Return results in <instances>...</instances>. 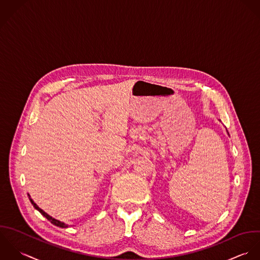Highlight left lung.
<instances>
[{
    "label": "left lung",
    "mask_w": 260,
    "mask_h": 260,
    "mask_svg": "<svg viewBox=\"0 0 260 260\" xmlns=\"http://www.w3.org/2000/svg\"><path fill=\"white\" fill-rule=\"evenodd\" d=\"M227 131V129H226ZM227 134H228V132H227ZM228 136H229V134H228Z\"/></svg>",
    "instance_id": "obj_1"
}]
</instances>
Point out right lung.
<instances>
[{"label": "right lung", "instance_id": "add662e5", "mask_svg": "<svg viewBox=\"0 0 260 260\" xmlns=\"http://www.w3.org/2000/svg\"><path fill=\"white\" fill-rule=\"evenodd\" d=\"M28 196H29V199H30V202L32 203V205L35 207V209L36 210H38L45 218H47L52 224H54V225H56V226H58V227H61V228H68L69 227V225H67V224H65L64 222H61V221H59V220H57V219H55V218H53V217H51L50 215H48L45 211H43L41 208L39 207L34 201H33V199L31 198V196L28 194Z\"/></svg>", "mask_w": 260, "mask_h": 260}]
</instances>
